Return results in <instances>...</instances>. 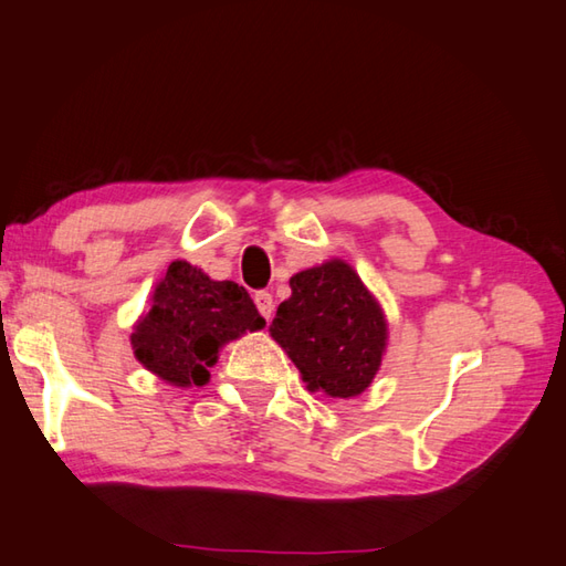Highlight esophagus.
<instances>
[{
  "label": "esophagus",
  "mask_w": 566,
  "mask_h": 566,
  "mask_svg": "<svg viewBox=\"0 0 566 566\" xmlns=\"http://www.w3.org/2000/svg\"><path fill=\"white\" fill-rule=\"evenodd\" d=\"M254 304H256V310H260V314L266 318V322H270L272 314H274V300H272V294H270V292H256V294H254Z\"/></svg>",
  "instance_id": "1"
}]
</instances>
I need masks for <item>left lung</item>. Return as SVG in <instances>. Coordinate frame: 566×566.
<instances>
[{
  "instance_id": "obj_1",
  "label": "left lung",
  "mask_w": 566,
  "mask_h": 566,
  "mask_svg": "<svg viewBox=\"0 0 566 566\" xmlns=\"http://www.w3.org/2000/svg\"><path fill=\"white\" fill-rule=\"evenodd\" d=\"M292 296L276 310L270 334L310 390L354 398L371 386L388 346V322L376 296L348 262L296 272Z\"/></svg>"
}]
</instances>
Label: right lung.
Returning <instances> with one entry per match:
<instances>
[{"label": "right lung", "instance_id": "right-lung-1", "mask_svg": "<svg viewBox=\"0 0 566 566\" xmlns=\"http://www.w3.org/2000/svg\"><path fill=\"white\" fill-rule=\"evenodd\" d=\"M264 324L244 286L214 282L200 266L176 260L153 290L148 312L133 324L130 346L160 381L176 388L205 386L220 348Z\"/></svg>", "mask_w": 566, "mask_h": 566}]
</instances>
